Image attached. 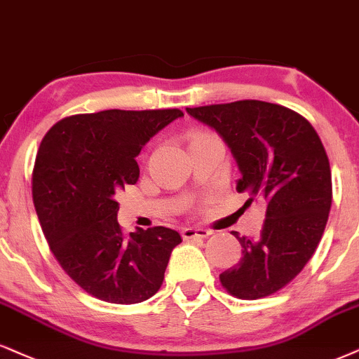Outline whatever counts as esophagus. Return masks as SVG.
Masks as SVG:
<instances>
[{
	"label": "esophagus",
	"instance_id": "esophagus-1",
	"mask_svg": "<svg viewBox=\"0 0 359 359\" xmlns=\"http://www.w3.org/2000/svg\"><path fill=\"white\" fill-rule=\"evenodd\" d=\"M211 231H208L205 228H184L181 231V236L183 240H196V238H208Z\"/></svg>",
	"mask_w": 359,
	"mask_h": 359
}]
</instances>
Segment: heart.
<instances>
[{
	"label": "heart",
	"mask_w": 359,
	"mask_h": 359,
	"mask_svg": "<svg viewBox=\"0 0 359 359\" xmlns=\"http://www.w3.org/2000/svg\"><path fill=\"white\" fill-rule=\"evenodd\" d=\"M206 136H213V135H211V133H205V131H196V133H194V135L191 136V143H193V141H196V140L206 138Z\"/></svg>",
	"instance_id": "heart-1"
}]
</instances>
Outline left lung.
<instances>
[{
  "label": "left lung",
  "mask_w": 359,
  "mask_h": 359,
  "mask_svg": "<svg viewBox=\"0 0 359 359\" xmlns=\"http://www.w3.org/2000/svg\"><path fill=\"white\" fill-rule=\"evenodd\" d=\"M187 111L226 141L246 203L266 201L259 236L233 231L243 258L219 274L221 285L240 299L276 293L302 273L328 221L333 188L325 146L306 118L281 104L243 100Z\"/></svg>",
  "instance_id": "left-lung-1"
}]
</instances>
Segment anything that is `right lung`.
<instances>
[{
    "label": "right lung",
    "instance_id": "1",
    "mask_svg": "<svg viewBox=\"0 0 359 359\" xmlns=\"http://www.w3.org/2000/svg\"><path fill=\"white\" fill-rule=\"evenodd\" d=\"M181 109L73 114L44 135L33 168V203L51 253L72 280L106 303L133 304L161 287L175 229L125 233L114 193L140 178L141 148Z\"/></svg>",
    "mask_w": 359,
    "mask_h": 359
}]
</instances>
